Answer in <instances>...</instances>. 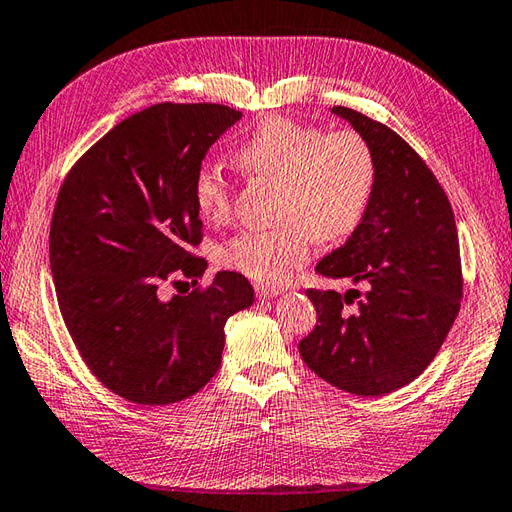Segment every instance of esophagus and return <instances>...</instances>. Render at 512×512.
I'll list each match as a JSON object with an SVG mask.
<instances>
[{
    "label": "esophagus",
    "instance_id": "esophagus-1",
    "mask_svg": "<svg viewBox=\"0 0 512 512\" xmlns=\"http://www.w3.org/2000/svg\"><path fill=\"white\" fill-rule=\"evenodd\" d=\"M255 293H257L259 299H273V297H277L279 293H282V290H279V288H270V286H257Z\"/></svg>",
    "mask_w": 512,
    "mask_h": 512
}]
</instances>
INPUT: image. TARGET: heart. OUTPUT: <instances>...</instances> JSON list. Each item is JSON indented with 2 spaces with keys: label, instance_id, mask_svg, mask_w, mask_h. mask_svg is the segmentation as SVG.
Returning <instances> with one entry per match:
<instances>
[{
  "label": "heart",
  "instance_id": "heart-1",
  "mask_svg": "<svg viewBox=\"0 0 512 512\" xmlns=\"http://www.w3.org/2000/svg\"><path fill=\"white\" fill-rule=\"evenodd\" d=\"M248 173L282 179L277 226L246 230L222 248L224 266L257 284L277 286L302 266L313 239L339 242L362 222L375 184V162L357 133L324 135L317 126L268 117L235 150ZM193 202L219 222L230 213V184L215 164L199 166Z\"/></svg>",
  "mask_w": 512,
  "mask_h": 512
}]
</instances>
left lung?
<instances>
[{
    "mask_svg": "<svg viewBox=\"0 0 512 512\" xmlns=\"http://www.w3.org/2000/svg\"><path fill=\"white\" fill-rule=\"evenodd\" d=\"M333 113L368 144L375 184L353 235L315 266L357 288L306 290L317 326L299 353L324 382L379 397L422 375L455 322L464 288L457 226L444 188L395 130L353 108Z\"/></svg>",
    "mask_w": 512,
    "mask_h": 512,
    "instance_id": "left-lung-1",
    "label": "left lung"
}]
</instances>
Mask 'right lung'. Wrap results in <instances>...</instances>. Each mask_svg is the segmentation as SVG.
<instances>
[{
  "instance_id": "obj_1",
  "label": "right lung",
  "mask_w": 512,
  "mask_h": 512,
  "mask_svg": "<svg viewBox=\"0 0 512 512\" xmlns=\"http://www.w3.org/2000/svg\"><path fill=\"white\" fill-rule=\"evenodd\" d=\"M242 119L222 104H155L90 146L59 188L50 270L70 337L99 382L142 406L182 402L222 364L224 326L253 304L233 270L197 284L206 259L193 179L208 148Z\"/></svg>"
}]
</instances>
